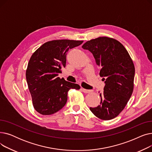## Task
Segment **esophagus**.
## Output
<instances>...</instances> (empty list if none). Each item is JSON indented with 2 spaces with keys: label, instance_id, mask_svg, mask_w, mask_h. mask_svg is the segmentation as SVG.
<instances>
[{
  "label": "esophagus",
  "instance_id": "esophagus-1",
  "mask_svg": "<svg viewBox=\"0 0 152 152\" xmlns=\"http://www.w3.org/2000/svg\"><path fill=\"white\" fill-rule=\"evenodd\" d=\"M82 91H83V92H84L86 94L90 93V92H93V90H87V89H83V88H82Z\"/></svg>",
  "mask_w": 152,
  "mask_h": 152
}]
</instances>
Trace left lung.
Instances as JSON below:
<instances>
[{"mask_svg":"<svg viewBox=\"0 0 152 152\" xmlns=\"http://www.w3.org/2000/svg\"><path fill=\"white\" fill-rule=\"evenodd\" d=\"M82 47L93 54L100 67V76L105 81L104 91L100 94V105L90 110L103 120L113 119L123 110L132 95L133 61L123 45L113 38L99 37L86 42Z\"/></svg>","mask_w":152,"mask_h":152,"instance_id":"obj_1","label":"left lung"}]
</instances>
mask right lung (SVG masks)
I'll return each instance as SVG.
<instances>
[{"label": "right lung", "mask_w": 152, "mask_h": 152, "mask_svg": "<svg viewBox=\"0 0 152 152\" xmlns=\"http://www.w3.org/2000/svg\"><path fill=\"white\" fill-rule=\"evenodd\" d=\"M83 41L53 40L44 43L32 55L26 71L33 105L42 115H50L65 105L68 92L79 89V85L58 77L65 68L66 52L80 45Z\"/></svg>", "instance_id": "right-lung-1"}]
</instances>
